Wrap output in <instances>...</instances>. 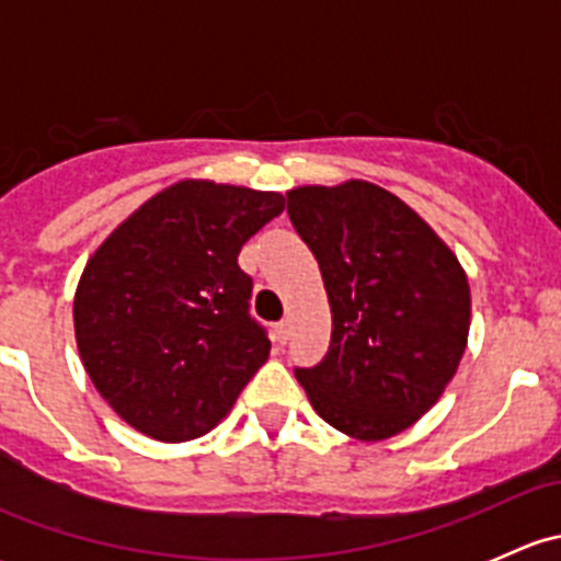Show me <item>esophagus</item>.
<instances>
[{
    "label": "esophagus",
    "instance_id": "1",
    "mask_svg": "<svg viewBox=\"0 0 561 561\" xmlns=\"http://www.w3.org/2000/svg\"><path fill=\"white\" fill-rule=\"evenodd\" d=\"M287 336H290V322H287V320L276 322V342L285 344Z\"/></svg>",
    "mask_w": 561,
    "mask_h": 561
}]
</instances>
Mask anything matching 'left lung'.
<instances>
[{
  "mask_svg": "<svg viewBox=\"0 0 561 561\" xmlns=\"http://www.w3.org/2000/svg\"><path fill=\"white\" fill-rule=\"evenodd\" d=\"M287 214L331 307V347L296 380L347 437H396L437 404L461 364L467 274L421 214L371 181L296 186Z\"/></svg>",
  "mask_w": 561,
  "mask_h": 561,
  "instance_id": "1",
  "label": "left lung"
}]
</instances>
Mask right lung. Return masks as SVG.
I'll return each mask as SVG.
<instances>
[{
    "label": "right lung",
    "instance_id": "1",
    "mask_svg": "<svg viewBox=\"0 0 561 561\" xmlns=\"http://www.w3.org/2000/svg\"><path fill=\"white\" fill-rule=\"evenodd\" d=\"M282 211L279 192L181 179L87 260L72 301L78 353L135 432L160 443L203 437L268 360L239 252Z\"/></svg>",
    "mask_w": 561,
    "mask_h": 561
}]
</instances>
